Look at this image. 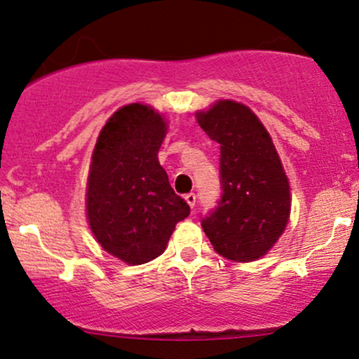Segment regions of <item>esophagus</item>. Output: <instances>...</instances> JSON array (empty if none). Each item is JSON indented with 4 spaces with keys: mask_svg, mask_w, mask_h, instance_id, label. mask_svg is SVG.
<instances>
[{
    "mask_svg": "<svg viewBox=\"0 0 359 359\" xmlns=\"http://www.w3.org/2000/svg\"><path fill=\"white\" fill-rule=\"evenodd\" d=\"M185 201H187V204L194 209V205H196V194H194V192L185 194Z\"/></svg>",
    "mask_w": 359,
    "mask_h": 359,
    "instance_id": "obj_1",
    "label": "esophagus"
}]
</instances>
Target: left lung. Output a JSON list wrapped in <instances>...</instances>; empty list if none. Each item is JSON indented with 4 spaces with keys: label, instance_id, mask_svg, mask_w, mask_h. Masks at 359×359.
Listing matches in <instances>:
<instances>
[{
    "label": "left lung",
    "instance_id": "obj_1",
    "mask_svg": "<svg viewBox=\"0 0 359 359\" xmlns=\"http://www.w3.org/2000/svg\"><path fill=\"white\" fill-rule=\"evenodd\" d=\"M197 123L221 145V199L201 219L214 251L233 262H253L285 229L290 187L265 126L253 111L219 101Z\"/></svg>",
    "mask_w": 359,
    "mask_h": 359
}]
</instances>
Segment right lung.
<instances>
[{
  "label": "right lung",
  "mask_w": 359,
  "mask_h": 359,
  "mask_svg": "<svg viewBox=\"0 0 359 359\" xmlns=\"http://www.w3.org/2000/svg\"><path fill=\"white\" fill-rule=\"evenodd\" d=\"M165 123L154 109L128 104L97 138L88 179V219L108 253L142 265L163 253L191 208L158 163Z\"/></svg>",
  "instance_id": "obj_1"
}]
</instances>
